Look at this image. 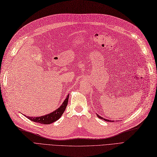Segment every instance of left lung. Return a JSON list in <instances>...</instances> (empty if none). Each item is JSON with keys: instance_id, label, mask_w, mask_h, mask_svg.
Returning a JSON list of instances; mask_svg holds the SVG:
<instances>
[{"instance_id": "left-lung-1", "label": "left lung", "mask_w": 157, "mask_h": 157, "mask_svg": "<svg viewBox=\"0 0 157 157\" xmlns=\"http://www.w3.org/2000/svg\"><path fill=\"white\" fill-rule=\"evenodd\" d=\"M97 116L98 117V118H101V119H103V120H104V121H107V122H111V121H109V120H107V119H106V118H104L101 117V116H99V115H98V114H97ZM112 122H114V121H112Z\"/></svg>"}]
</instances>
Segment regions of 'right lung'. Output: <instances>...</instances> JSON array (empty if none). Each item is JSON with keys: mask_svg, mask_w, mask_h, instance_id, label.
<instances>
[{"mask_svg": "<svg viewBox=\"0 0 157 157\" xmlns=\"http://www.w3.org/2000/svg\"><path fill=\"white\" fill-rule=\"evenodd\" d=\"M69 95L68 94L67 97L66 98V99H65L63 103L61 104V105L58 109H56L54 111H53L50 114H48V115L39 117H27L26 115H25V116L27 118L30 119L31 121L40 123V124H51V123L58 121L59 118L61 117V115H63V113H64L65 109H66V107H67V105L68 100H69Z\"/></svg>", "mask_w": 157, "mask_h": 157, "instance_id": "1", "label": "right lung"}]
</instances>
